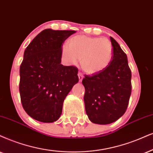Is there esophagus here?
Here are the masks:
<instances>
[{
  "mask_svg": "<svg viewBox=\"0 0 153 153\" xmlns=\"http://www.w3.org/2000/svg\"><path fill=\"white\" fill-rule=\"evenodd\" d=\"M78 78H79V81L81 82V81L82 80V79H83V78H84V77H83V75H82V73H78Z\"/></svg>",
  "mask_w": 153,
  "mask_h": 153,
  "instance_id": "1",
  "label": "esophagus"
}]
</instances>
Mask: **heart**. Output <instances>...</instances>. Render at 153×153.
Instances as JSON below:
<instances>
[{"label":"heart","mask_w":153,"mask_h":153,"mask_svg":"<svg viewBox=\"0 0 153 153\" xmlns=\"http://www.w3.org/2000/svg\"><path fill=\"white\" fill-rule=\"evenodd\" d=\"M61 47V56L68 64L75 65L80 59L82 71L97 74L109 66L113 58V46L109 39L77 35Z\"/></svg>","instance_id":"obj_1"}]
</instances>
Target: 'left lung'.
I'll return each instance as SVG.
<instances>
[{
    "label": "left lung",
    "instance_id": "8db88e82",
    "mask_svg": "<svg viewBox=\"0 0 153 153\" xmlns=\"http://www.w3.org/2000/svg\"><path fill=\"white\" fill-rule=\"evenodd\" d=\"M113 58L105 70L82 81L84 102L89 119L97 124H109L126 111L131 93V71L127 56L111 36Z\"/></svg>",
    "mask_w": 153,
    "mask_h": 153
}]
</instances>
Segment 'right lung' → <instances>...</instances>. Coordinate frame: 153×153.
Listing matches in <instances>:
<instances>
[{"label":"right lung","instance_id":"obj_1","mask_svg":"<svg viewBox=\"0 0 153 153\" xmlns=\"http://www.w3.org/2000/svg\"><path fill=\"white\" fill-rule=\"evenodd\" d=\"M75 32L46 29L25 50L19 90L25 111L36 121H57L65 98L78 82V68L61 64L62 44Z\"/></svg>","mask_w":153,"mask_h":153}]
</instances>
